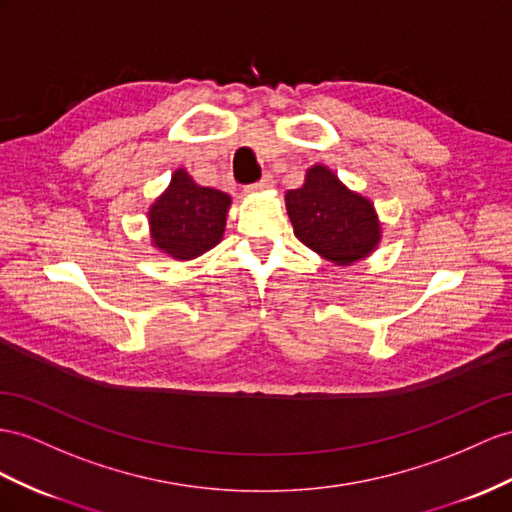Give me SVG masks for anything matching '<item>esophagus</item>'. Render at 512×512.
I'll return each instance as SVG.
<instances>
[{
    "label": "esophagus",
    "mask_w": 512,
    "mask_h": 512,
    "mask_svg": "<svg viewBox=\"0 0 512 512\" xmlns=\"http://www.w3.org/2000/svg\"><path fill=\"white\" fill-rule=\"evenodd\" d=\"M272 186H274V179L270 175H266L259 183H253V186H248L246 190L248 192H264V190H270Z\"/></svg>",
    "instance_id": "esophagus-1"
}]
</instances>
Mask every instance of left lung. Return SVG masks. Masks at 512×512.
I'll return each mask as SVG.
<instances>
[{"mask_svg":"<svg viewBox=\"0 0 512 512\" xmlns=\"http://www.w3.org/2000/svg\"><path fill=\"white\" fill-rule=\"evenodd\" d=\"M296 238L335 266L368 259L383 240L374 203L350 190L326 164L305 170V183L285 192Z\"/></svg>","mask_w":512,"mask_h":512,"instance_id":"1","label":"left lung"}]
</instances>
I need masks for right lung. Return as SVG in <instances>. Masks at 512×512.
Listing matches in <instances>:
<instances>
[{
	"instance_id": "obj_1",
	"label": "right lung",
	"mask_w": 512,
	"mask_h": 512,
	"mask_svg": "<svg viewBox=\"0 0 512 512\" xmlns=\"http://www.w3.org/2000/svg\"><path fill=\"white\" fill-rule=\"evenodd\" d=\"M231 196L199 186L186 168H177L166 190L149 205L151 246L175 261H190L220 244Z\"/></svg>"
}]
</instances>
